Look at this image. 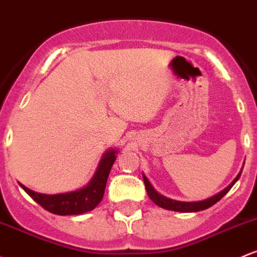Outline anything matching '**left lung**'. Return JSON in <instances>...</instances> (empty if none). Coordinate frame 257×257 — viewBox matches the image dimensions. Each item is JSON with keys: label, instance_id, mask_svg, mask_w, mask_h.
Segmentation results:
<instances>
[{"label": "left lung", "instance_id": "1", "mask_svg": "<svg viewBox=\"0 0 257 257\" xmlns=\"http://www.w3.org/2000/svg\"><path fill=\"white\" fill-rule=\"evenodd\" d=\"M240 174L241 172L236 176V178L224 189V190L221 191V193H218L215 196L210 197V199L202 200V201H197V202L196 201L183 202V201H176V200L168 199V197H165L163 195H161V194L157 193V191L152 188L150 182H149L145 176H143V179H144V183H145V188H146V191H148L149 197H150L155 204L159 205L160 207L166 208V210H171V211H178V212H197V211L206 210V208L211 207L212 205H215L217 201H219V200H221L222 197H223L225 194L230 190V188L235 184V182L239 179Z\"/></svg>", "mask_w": 257, "mask_h": 257}]
</instances>
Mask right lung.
<instances>
[{
	"mask_svg": "<svg viewBox=\"0 0 257 257\" xmlns=\"http://www.w3.org/2000/svg\"><path fill=\"white\" fill-rule=\"evenodd\" d=\"M117 152V150L112 149L103 155L94 178L85 188L80 189V190L57 194V195H45V194L35 193L22 184L21 187L29 194L33 200H35L41 207H44L51 213L61 216L81 215L87 211L94 210L102 200L107 178H108L109 171L115 161Z\"/></svg>",
	"mask_w": 257,
	"mask_h": 257,
	"instance_id": "add662e5",
	"label": "right lung"
}]
</instances>
